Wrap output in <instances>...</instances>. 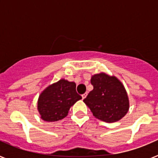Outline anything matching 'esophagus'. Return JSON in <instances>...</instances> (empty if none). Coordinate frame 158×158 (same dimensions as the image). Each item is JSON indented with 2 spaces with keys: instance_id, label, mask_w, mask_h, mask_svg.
Segmentation results:
<instances>
[{
  "instance_id": "obj_1",
  "label": "esophagus",
  "mask_w": 158,
  "mask_h": 158,
  "mask_svg": "<svg viewBox=\"0 0 158 158\" xmlns=\"http://www.w3.org/2000/svg\"><path fill=\"white\" fill-rule=\"evenodd\" d=\"M87 95H88V93H84L83 95H82V99H85L86 97V96H87Z\"/></svg>"
}]
</instances>
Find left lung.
Wrapping results in <instances>:
<instances>
[{
  "label": "left lung",
  "instance_id": "obj_1",
  "mask_svg": "<svg viewBox=\"0 0 158 158\" xmlns=\"http://www.w3.org/2000/svg\"><path fill=\"white\" fill-rule=\"evenodd\" d=\"M93 89L85 104L96 118L106 123H115L126 115L130 107L127 93L122 82L115 76L100 73L92 76Z\"/></svg>",
  "mask_w": 158,
  "mask_h": 158
}]
</instances>
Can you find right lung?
<instances>
[{"mask_svg":"<svg viewBox=\"0 0 158 158\" xmlns=\"http://www.w3.org/2000/svg\"><path fill=\"white\" fill-rule=\"evenodd\" d=\"M81 99L76 91V83L62 78L40 93L37 109L42 119L55 122L66 117L69 108Z\"/></svg>","mask_w":158,"mask_h":158,"instance_id":"1","label":"right lung"}]
</instances>
